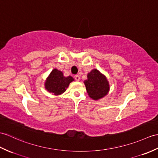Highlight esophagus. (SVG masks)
<instances>
[{
	"mask_svg": "<svg viewBox=\"0 0 158 158\" xmlns=\"http://www.w3.org/2000/svg\"><path fill=\"white\" fill-rule=\"evenodd\" d=\"M74 77H75V79L76 81H79L80 80V77L79 75H75Z\"/></svg>",
	"mask_w": 158,
	"mask_h": 158,
	"instance_id": "1",
	"label": "esophagus"
}]
</instances>
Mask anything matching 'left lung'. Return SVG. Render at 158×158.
Masks as SVG:
<instances>
[{
	"instance_id": "1",
	"label": "left lung",
	"mask_w": 158,
	"mask_h": 158,
	"mask_svg": "<svg viewBox=\"0 0 158 158\" xmlns=\"http://www.w3.org/2000/svg\"><path fill=\"white\" fill-rule=\"evenodd\" d=\"M84 83L88 95L95 100L106 96L110 89L106 77L97 69H94L88 73L87 80L85 81Z\"/></svg>"
}]
</instances>
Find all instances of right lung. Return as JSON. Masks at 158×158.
I'll use <instances>...</instances> for the list:
<instances>
[{
  "mask_svg": "<svg viewBox=\"0 0 158 158\" xmlns=\"http://www.w3.org/2000/svg\"><path fill=\"white\" fill-rule=\"evenodd\" d=\"M74 81L72 77L69 76L65 77L61 71L54 69L51 72L45 83L46 89L50 93L54 95H60L64 93L69 83Z\"/></svg>",
  "mask_w": 158,
  "mask_h": 158,
  "instance_id": "1",
  "label": "right lung"
}]
</instances>
